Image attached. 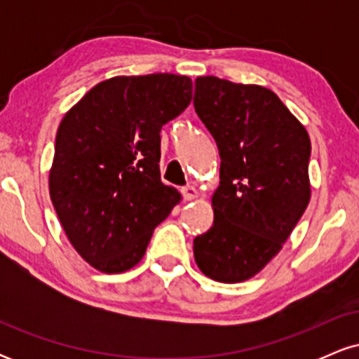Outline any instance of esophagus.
Returning a JSON list of instances; mask_svg holds the SVG:
<instances>
[{"label": "esophagus", "instance_id": "obj_1", "mask_svg": "<svg viewBox=\"0 0 359 359\" xmlns=\"http://www.w3.org/2000/svg\"><path fill=\"white\" fill-rule=\"evenodd\" d=\"M182 196L185 201H194L197 199L199 192H197V189L194 185H185V187H182Z\"/></svg>", "mask_w": 359, "mask_h": 359}]
</instances>
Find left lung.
Returning <instances> with one entry per match:
<instances>
[{
    "instance_id": "left-lung-1",
    "label": "left lung",
    "mask_w": 359,
    "mask_h": 359,
    "mask_svg": "<svg viewBox=\"0 0 359 359\" xmlns=\"http://www.w3.org/2000/svg\"><path fill=\"white\" fill-rule=\"evenodd\" d=\"M194 108L221 156L212 228L196 236L194 258L216 282H245L282 250L311 201V140L257 84L197 77Z\"/></svg>"
}]
</instances>
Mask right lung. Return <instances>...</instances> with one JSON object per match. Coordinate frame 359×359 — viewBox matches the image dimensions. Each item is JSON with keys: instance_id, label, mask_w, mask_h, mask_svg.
<instances>
[{"instance_id": "obj_1", "label": "right lung", "mask_w": 359, "mask_h": 359, "mask_svg": "<svg viewBox=\"0 0 359 359\" xmlns=\"http://www.w3.org/2000/svg\"><path fill=\"white\" fill-rule=\"evenodd\" d=\"M191 100L187 76H118L62 118L50 199L71 245L102 273L133 269L180 203L177 189L160 180V130Z\"/></svg>"}]
</instances>
